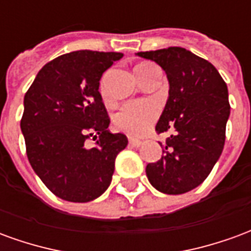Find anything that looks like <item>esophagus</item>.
<instances>
[{
  "label": "esophagus",
  "instance_id": "esophagus-1",
  "mask_svg": "<svg viewBox=\"0 0 251 251\" xmlns=\"http://www.w3.org/2000/svg\"><path fill=\"white\" fill-rule=\"evenodd\" d=\"M142 142L140 140H136V138H129V145L133 148H138L141 145Z\"/></svg>",
  "mask_w": 251,
  "mask_h": 251
}]
</instances>
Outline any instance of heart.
I'll use <instances>...</instances> for the list:
<instances>
[{
  "label": "heart",
  "mask_w": 251,
  "mask_h": 251,
  "mask_svg": "<svg viewBox=\"0 0 251 251\" xmlns=\"http://www.w3.org/2000/svg\"><path fill=\"white\" fill-rule=\"evenodd\" d=\"M100 90L104 94L103 86ZM158 115L160 104L154 99H134L124 103L115 111L113 124L117 130L122 131L127 136L140 138L147 136L152 130Z\"/></svg>",
  "instance_id": "1"
}]
</instances>
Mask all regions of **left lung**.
Listing matches in <instances>:
<instances>
[{
	"label": "left lung",
	"instance_id": "1",
	"mask_svg": "<svg viewBox=\"0 0 251 251\" xmlns=\"http://www.w3.org/2000/svg\"><path fill=\"white\" fill-rule=\"evenodd\" d=\"M167 72L169 97L156 131L174 133L163 156L147 165L151 184L168 195L185 194L200 185L221 157L230 115L226 82L210 62L181 47L138 52Z\"/></svg>",
	"mask_w": 251,
	"mask_h": 251
}]
</instances>
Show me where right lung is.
Wrapping results in <instances>:
<instances>
[{
	"label": "right lung",
	"mask_w": 251,
	"mask_h": 251,
	"mask_svg": "<svg viewBox=\"0 0 251 251\" xmlns=\"http://www.w3.org/2000/svg\"><path fill=\"white\" fill-rule=\"evenodd\" d=\"M120 52L83 50L41 68L24 98L21 131L32 168L52 194L67 201L97 199L111 183L117 154L127 145L113 134L99 80ZM87 139L95 141L94 147Z\"/></svg>",
	"instance_id": "obj_1"
}]
</instances>
